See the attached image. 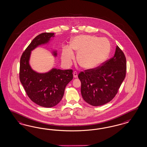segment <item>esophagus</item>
<instances>
[{"label":"esophagus","instance_id":"34e87169","mask_svg":"<svg viewBox=\"0 0 147 147\" xmlns=\"http://www.w3.org/2000/svg\"><path fill=\"white\" fill-rule=\"evenodd\" d=\"M73 77L74 78H76L78 77V73L76 71H74L73 72Z\"/></svg>","mask_w":147,"mask_h":147}]
</instances>
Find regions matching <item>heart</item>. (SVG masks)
Wrapping results in <instances>:
<instances>
[{"mask_svg":"<svg viewBox=\"0 0 147 147\" xmlns=\"http://www.w3.org/2000/svg\"><path fill=\"white\" fill-rule=\"evenodd\" d=\"M72 50L78 53L77 61L82 67L92 69L98 66L107 58L111 45L103 38L88 35L76 36L71 39L69 47H63L61 59L66 66H69L74 58Z\"/></svg>","mask_w":147,"mask_h":147,"instance_id":"1","label":"heart"}]
</instances>
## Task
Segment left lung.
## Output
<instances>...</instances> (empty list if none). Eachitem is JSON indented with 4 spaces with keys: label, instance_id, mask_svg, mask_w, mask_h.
I'll list each match as a JSON object with an SVG mask.
<instances>
[{
    "label": "left lung",
    "instance_id": "1",
    "mask_svg": "<svg viewBox=\"0 0 147 147\" xmlns=\"http://www.w3.org/2000/svg\"><path fill=\"white\" fill-rule=\"evenodd\" d=\"M125 73L126 59L123 52L116 46L114 57L101 67L81 71L78 75L84 100L93 106L109 102L117 93Z\"/></svg>",
    "mask_w": 147,
    "mask_h": 147
}]
</instances>
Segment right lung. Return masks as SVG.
Returning <instances> with one entry per match:
<instances>
[{
    "label": "right lung",
    "instance_id": "right-lung-1",
    "mask_svg": "<svg viewBox=\"0 0 147 147\" xmlns=\"http://www.w3.org/2000/svg\"><path fill=\"white\" fill-rule=\"evenodd\" d=\"M55 33H42L36 36L22 53L20 61V80L28 96L41 107L51 108L61 100L65 87L73 79L71 69L61 70L53 68L45 73H39L32 69L30 60L32 51L37 47L48 44ZM52 54L57 56V51Z\"/></svg>",
    "mask_w": 147,
    "mask_h": 147
}]
</instances>
